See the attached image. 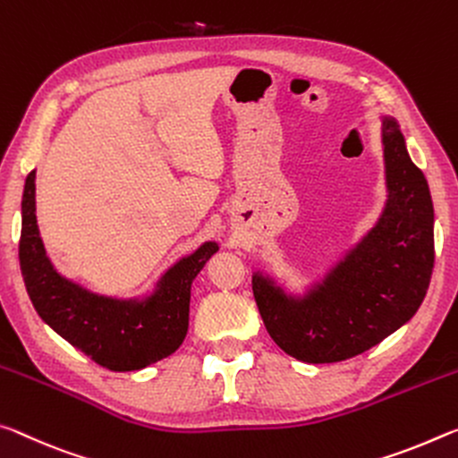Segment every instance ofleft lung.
<instances>
[{
    "label": "left lung",
    "instance_id": "1",
    "mask_svg": "<svg viewBox=\"0 0 458 458\" xmlns=\"http://www.w3.org/2000/svg\"><path fill=\"white\" fill-rule=\"evenodd\" d=\"M387 199L376 225L302 296L253 272L267 333L290 357L336 363L376 347L414 317L434 267L428 182L394 117H381Z\"/></svg>",
    "mask_w": 458,
    "mask_h": 458
}]
</instances>
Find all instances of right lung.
Here are the masks:
<instances>
[{
    "label": "right lung",
    "mask_w": 458,
    "mask_h": 458,
    "mask_svg": "<svg viewBox=\"0 0 458 458\" xmlns=\"http://www.w3.org/2000/svg\"><path fill=\"white\" fill-rule=\"evenodd\" d=\"M205 242L162 274L152 294L114 298L64 278L52 266L36 223V172L21 197L20 269L36 312L74 349L111 371H136L168 357L189 331L192 280L213 253Z\"/></svg>",
    "instance_id": "right-lung-1"
}]
</instances>
